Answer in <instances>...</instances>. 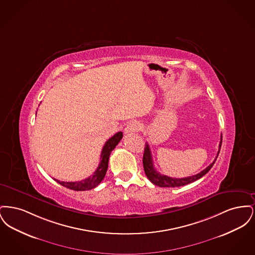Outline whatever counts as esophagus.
<instances>
[{"label": "esophagus", "mask_w": 255, "mask_h": 255, "mask_svg": "<svg viewBox=\"0 0 255 255\" xmlns=\"http://www.w3.org/2000/svg\"><path fill=\"white\" fill-rule=\"evenodd\" d=\"M139 130H140V125H139V123L133 122H130V123L127 124V126H126L124 132H125V133H131L137 132V131H139Z\"/></svg>", "instance_id": "34e87169"}]
</instances>
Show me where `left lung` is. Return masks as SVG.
Returning a JSON list of instances; mask_svg holds the SVG:
<instances>
[{"mask_svg": "<svg viewBox=\"0 0 255 255\" xmlns=\"http://www.w3.org/2000/svg\"><path fill=\"white\" fill-rule=\"evenodd\" d=\"M221 146H222V136H221V141H220V144H219V151L217 153V156H216L215 159L213 160V162L210 163L206 169L201 171L200 173H198L196 175L190 176V177L176 179V178H171V177L165 176V175H161L160 173H158L157 170L155 169L150 147L148 145V143H146L144 153H143V158H142L145 175L150 182L154 183L155 185H158L159 187H179V186H182V185H186L188 183H191V182L201 179L203 176L206 175L209 170L211 169V167L213 166V164L216 161V158H218Z\"/></svg>", "mask_w": 255, "mask_h": 255, "instance_id": "left-lung-1", "label": "left lung"}]
</instances>
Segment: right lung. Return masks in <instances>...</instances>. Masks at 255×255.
I'll return each mask as SVG.
<instances>
[{
    "instance_id": "add662e5",
    "label": "right lung",
    "mask_w": 255,
    "mask_h": 255,
    "mask_svg": "<svg viewBox=\"0 0 255 255\" xmlns=\"http://www.w3.org/2000/svg\"><path fill=\"white\" fill-rule=\"evenodd\" d=\"M122 132L114 134L111 138H109L106 143L103 146V149L101 151V156H100V162L97 167V170L95 171L93 176H90L85 180H82L80 182H60L58 180L53 179L54 181L60 183L61 185L73 189L75 191H84V190H90L95 187L102 182L104 179L106 172L108 169V162H109L110 155L111 152L115 149V147L119 144V142L122 140Z\"/></svg>"
}]
</instances>
